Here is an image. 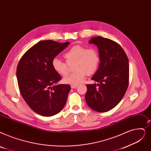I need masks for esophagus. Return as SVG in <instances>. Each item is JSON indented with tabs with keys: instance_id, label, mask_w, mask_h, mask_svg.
<instances>
[{
	"instance_id": "34e87169",
	"label": "esophagus",
	"mask_w": 151,
	"mask_h": 151,
	"mask_svg": "<svg viewBox=\"0 0 151 151\" xmlns=\"http://www.w3.org/2000/svg\"><path fill=\"white\" fill-rule=\"evenodd\" d=\"M77 86H78L77 85H71V88L72 89H75V88H76Z\"/></svg>"
}]
</instances>
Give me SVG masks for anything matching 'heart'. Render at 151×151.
<instances>
[{
  "mask_svg": "<svg viewBox=\"0 0 151 151\" xmlns=\"http://www.w3.org/2000/svg\"><path fill=\"white\" fill-rule=\"evenodd\" d=\"M67 63L57 58L52 62V67L58 74L66 76L68 73V65L74 63L73 73L65 77L63 81L72 85H77L83 82L86 73L93 74L99 67L100 57L97 51L94 48H87L76 45L71 47L63 54Z\"/></svg>",
  "mask_w": 151,
  "mask_h": 151,
  "instance_id": "1",
  "label": "heart"
}]
</instances>
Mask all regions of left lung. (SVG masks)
Here are the masks:
<instances>
[{
  "mask_svg": "<svg viewBox=\"0 0 151 151\" xmlns=\"http://www.w3.org/2000/svg\"><path fill=\"white\" fill-rule=\"evenodd\" d=\"M99 49L101 63L91 80L99 83L86 84L85 99L98 112L114 108L122 99L129 84V63L120 45L108 38L93 37L89 41Z\"/></svg>",
  "mask_w": 151,
  "mask_h": 151,
  "instance_id": "8db88e82",
  "label": "left lung"
}]
</instances>
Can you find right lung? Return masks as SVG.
Here are the masks:
<instances>
[{"instance_id":"1","label":"right lung","mask_w":151,"mask_h":151,"mask_svg":"<svg viewBox=\"0 0 151 151\" xmlns=\"http://www.w3.org/2000/svg\"><path fill=\"white\" fill-rule=\"evenodd\" d=\"M69 44L41 41L26 52L18 62L17 78L19 92L28 106L39 115L53 116L66 104L71 87L55 84L62 78L54 70L52 62Z\"/></svg>"}]
</instances>
